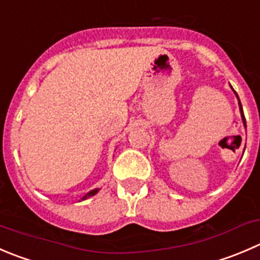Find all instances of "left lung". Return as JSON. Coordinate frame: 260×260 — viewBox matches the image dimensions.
Here are the masks:
<instances>
[{
    "instance_id": "1",
    "label": "left lung",
    "mask_w": 260,
    "mask_h": 260,
    "mask_svg": "<svg viewBox=\"0 0 260 260\" xmlns=\"http://www.w3.org/2000/svg\"><path fill=\"white\" fill-rule=\"evenodd\" d=\"M231 89H233V86H231ZM233 91L235 92V95H236V98H238V102H239V109H240V114H241V119H243V124H244V127L246 128V122H245V117H244V112H243V107H241V103H240V99H239V96H238V94H236V91L235 90L233 89Z\"/></svg>"
}]
</instances>
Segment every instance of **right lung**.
Masks as SVG:
<instances>
[{
  "instance_id": "right-lung-1",
  "label": "right lung",
  "mask_w": 260,
  "mask_h": 260,
  "mask_svg": "<svg viewBox=\"0 0 260 260\" xmlns=\"http://www.w3.org/2000/svg\"><path fill=\"white\" fill-rule=\"evenodd\" d=\"M99 190H100V189H99V188H95V189H92V190H90V191H89V193H86V194H85L84 197H82V198H81V200H80V201H79V202H81V201H85V200H87V198L92 197V196H95V194H96V193H98V191H99Z\"/></svg>"
}]
</instances>
